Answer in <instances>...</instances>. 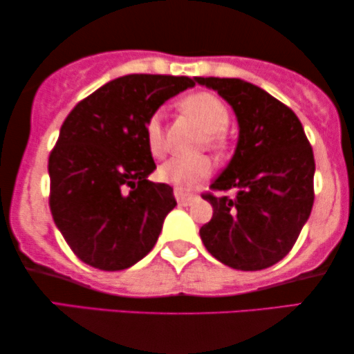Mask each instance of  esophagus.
Listing matches in <instances>:
<instances>
[{"label":"esophagus","mask_w":354,"mask_h":354,"mask_svg":"<svg viewBox=\"0 0 354 354\" xmlns=\"http://www.w3.org/2000/svg\"><path fill=\"white\" fill-rule=\"evenodd\" d=\"M174 198H176L178 204H180V205H191L196 199H198L196 196L185 194V192L180 191V189H174Z\"/></svg>","instance_id":"34e87169"}]
</instances>
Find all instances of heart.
<instances>
[{
	"label": "heart",
	"instance_id": "obj_1",
	"mask_svg": "<svg viewBox=\"0 0 354 354\" xmlns=\"http://www.w3.org/2000/svg\"><path fill=\"white\" fill-rule=\"evenodd\" d=\"M181 109L207 133L210 144H221V133L229 125L230 115L225 104L217 96L210 95V93H196V95L187 96L181 102ZM145 138L151 155L160 156L163 153L165 138L160 114H153L147 120ZM210 171H212V167H210L209 160H187L176 156V158L168 160L167 163L162 165L158 174L162 178V181L169 183L176 189L191 191L198 185H201L204 180H207Z\"/></svg>",
	"mask_w": 354,
	"mask_h": 354
}]
</instances>
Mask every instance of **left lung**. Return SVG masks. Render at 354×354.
<instances>
[{"label": "left lung", "instance_id": "1", "mask_svg": "<svg viewBox=\"0 0 354 354\" xmlns=\"http://www.w3.org/2000/svg\"><path fill=\"white\" fill-rule=\"evenodd\" d=\"M194 82L227 101L239 122V140L210 187L236 196L205 194L214 207L199 235L207 252L241 271L265 270L296 243L314 205V151L297 115L257 84L240 78Z\"/></svg>", "mask_w": 354, "mask_h": 354}]
</instances>
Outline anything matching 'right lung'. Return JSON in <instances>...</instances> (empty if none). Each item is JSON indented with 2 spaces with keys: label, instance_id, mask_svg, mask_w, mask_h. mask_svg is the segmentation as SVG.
Listing matches in <instances>:
<instances>
[{
  "label": "right lung",
  "instance_id": "obj_1",
  "mask_svg": "<svg viewBox=\"0 0 354 354\" xmlns=\"http://www.w3.org/2000/svg\"><path fill=\"white\" fill-rule=\"evenodd\" d=\"M192 86L187 77L125 75L65 119L48 158L50 210L83 263L127 270L155 247L176 199L171 186L147 180L156 165L145 125L169 97Z\"/></svg>",
  "mask_w": 354,
  "mask_h": 354
}]
</instances>
